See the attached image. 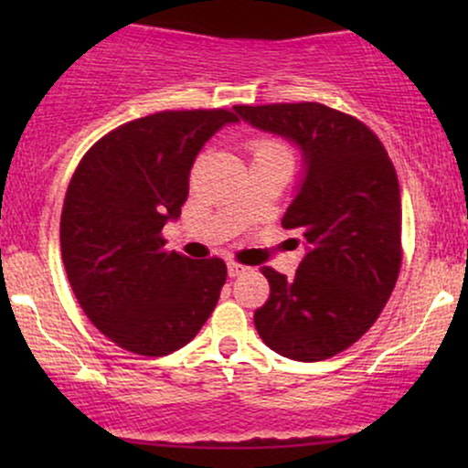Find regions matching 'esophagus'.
<instances>
[{"label":"esophagus","instance_id":"obj_1","mask_svg":"<svg viewBox=\"0 0 468 468\" xmlns=\"http://www.w3.org/2000/svg\"><path fill=\"white\" fill-rule=\"evenodd\" d=\"M227 271H229V277H239V275H244V272L249 271V268L241 266V264H235V261H229Z\"/></svg>","mask_w":468,"mask_h":468}]
</instances>
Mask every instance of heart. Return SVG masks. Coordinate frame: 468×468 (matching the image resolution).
<instances>
[{
	"mask_svg": "<svg viewBox=\"0 0 468 468\" xmlns=\"http://www.w3.org/2000/svg\"><path fill=\"white\" fill-rule=\"evenodd\" d=\"M275 149H282L279 144H275L272 141H257L255 143V154H261V152H275ZM283 152V149H282Z\"/></svg>",
	"mask_w": 468,
	"mask_h": 468,
	"instance_id": "obj_1",
	"label": "heart"
}]
</instances>
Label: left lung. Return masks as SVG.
I'll list each match as a JSON object with an SVG mask.
<instances>
[{
	"instance_id": "8db88e82",
	"label": "left lung",
	"mask_w": 468,
	"mask_h": 468,
	"mask_svg": "<svg viewBox=\"0 0 468 468\" xmlns=\"http://www.w3.org/2000/svg\"><path fill=\"white\" fill-rule=\"evenodd\" d=\"M255 130L286 138L303 174L283 229L303 235L292 279L264 266L271 297L255 327L292 361H324L356 343L388 303L400 271V191L372 130L321 103L235 105Z\"/></svg>"
}]
</instances>
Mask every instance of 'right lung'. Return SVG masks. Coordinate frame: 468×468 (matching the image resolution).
I'll list each match as a JSON object with an SVG mask.
<instances>
[{"mask_svg": "<svg viewBox=\"0 0 468 468\" xmlns=\"http://www.w3.org/2000/svg\"><path fill=\"white\" fill-rule=\"evenodd\" d=\"M238 122L227 110L158 112L110 132L83 155L61 213V257L88 319L143 356L180 350L207 324L227 282L218 257L166 252L204 143Z\"/></svg>", "mask_w": 468, "mask_h": 468, "instance_id": "add662e5", "label": "right lung"}]
</instances>
